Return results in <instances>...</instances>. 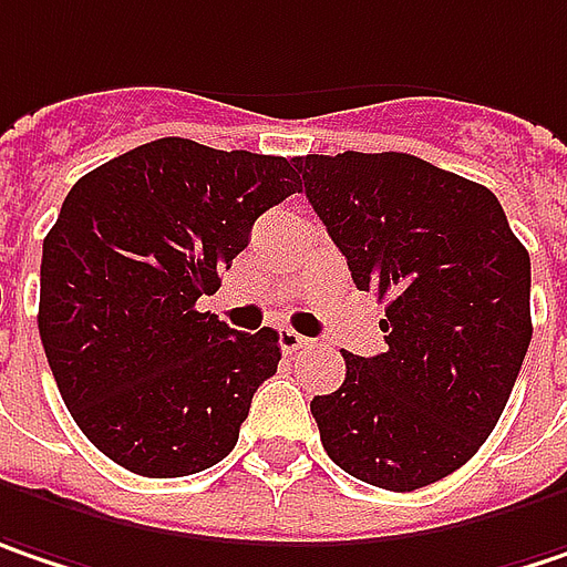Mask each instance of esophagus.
<instances>
[{
    "mask_svg": "<svg viewBox=\"0 0 567 567\" xmlns=\"http://www.w3.org/2000/svg\"><path fill=\"white\" fill-rule=\"evenodd\" d=\"M279 347H282V352H298L305 350V347H311V340L301 337V333L291 330V327H282V330H279Z\"/></svg>",
    "mask_w": 567,
    "mask_h": 567,
    "instance_id": "esophagus-1",
    "label": "esophagus"
}]
</instances>
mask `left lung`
Wrapping results in <instances>:
<instances>
[{"label":"left lung","instance_id":"1","mask_svg":"<svg viewBox=\"0 0 567 567\" xmlns=\"http://www.w3.org/2000/svg\"><path fill=\"white\" fill-rule=\"evenodd\" d=\"M388 350L347 359L311 414L352 478L416 491L462 468L507 408L533 340L529 252L491 188L411 153L295 156Z\"/></svg>","mask_w":567,"mask_h":567}]
</instances>
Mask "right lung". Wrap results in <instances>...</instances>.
Segmentation results:
<instances>
[{"instance_id": "obj_1", "label": "right lung", "mask_w": 567, "mask_h": 567, "mask_svg": "<svg viewBox=\"0 0 567 567\" xmlns=\"http://www.w3.org/2000/svg\"><path fill=\"white\" fill-rule=\"evenodd\" d=\"M298 188L295 159L159 137L85 173L44 237L38 330L89 443L144 478L237 446L279 333H237L198 298Z\"/></svg>"}]
</instances>
